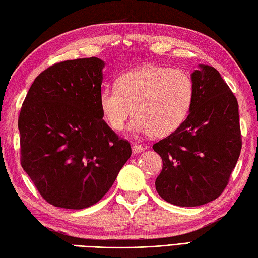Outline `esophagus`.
<instances>
[{
    "instance_id": "obj_1",
    "label": "esophagus",
    "mask_w": 258,
    "mask_h": 258,
    "mask_svg": "<svg viewBox=\"0 0 258 258\" xmlns=\"http://www.w3.org/2000/svg\"><path fill=\"white\" fill-rule=\"evenodd\" d=\"M132 151H133L134 154H140V153L144 151V147L139 143H134L133 146H132Z\"/></svg>"
}]
</instances>
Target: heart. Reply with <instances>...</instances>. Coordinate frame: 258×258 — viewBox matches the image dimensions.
Masks as SVG:
<instances>
[{
	"instance_id": "b5f03b06",
	"label": "heart",
	"mask_w": 258,
	"mask_h": 258,
	"mask_svg": "<svg viewBox=\"0 0 258 258\" xmlns=\"http://www.w3.org/2000/svg\"><path fill=\"white\" fill-rule=\"evenodd\" d=\"M194 101V83L183 70L145 65L120 75L116 87H104L98 105L107 125L122 131L130 115L136 134L164 138L188 117Z\"/></svg>"
}]
</instances>
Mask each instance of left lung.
<instances>
[{"instance_id":"8db88e82","label":"left lung","mask_w":258,"mask_h":258,"mask_svg":"<svg viewBox=\"0 0 258 258\" xmlns=\"http://www.w3.org/2000/svg\"><path fill=\"white\" fill-rule=\"evenodd\" d=\"M194 101L188 117L153 145L163 160L157 193L171 204L204 205L228 184L242 150L238 103L220 72L200 64L190 75Z\"/></svg>"}]
</instances>
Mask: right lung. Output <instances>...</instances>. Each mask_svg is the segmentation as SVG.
I'll list each match as a JSON object with an SVG mask.
<instances>
[{
    "mask_svg": "<svg viewBox=\"0 0 258 258\" xmlns=\"http://www.w3.org/2000/svg\"><path fill=\"white\" fill-rule=\"evenodd\" d=\"M102 59L56 63L37 76L19 116L21 164L47 203L69 210L96 204L132 150L104 122L98 105Z\"/></svg>",
    "mask_w": 258,
    "mask_h": 258,
    "instance_id": "right-lung-1",
    "label": "right lung"
}]
</instances>
